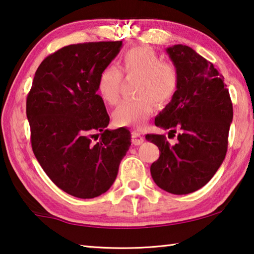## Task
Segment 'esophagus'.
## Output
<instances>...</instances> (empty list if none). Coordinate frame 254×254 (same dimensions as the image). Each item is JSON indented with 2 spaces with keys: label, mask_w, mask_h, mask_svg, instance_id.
I'll return each mask as SVG.
<instances>
[{
  "label": "esophagus",
  "mask_w": 254,
  "mask_h": 254,
  "mask_svg": "<svg viewBox=\"0 0 254 254\" xmlns=\"http://www.w3.org/2000/svg\"><path fill=\"white\" fill-rule=\"evenodd\" d=\"M131 137H132V143L134 145H139L144 141L143 135L140 134L139 132H135V131H133L131 133Z\"/></svg>",
  "instance_id": "34e87169"
}]
</instances>
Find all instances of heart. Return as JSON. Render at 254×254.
I'll return each mask as SVG.
<instances>
[{
  "mask_svg": "<svg viewBox=\"0 0 254 254\" xmlns=\"http://www.w3.org/2000/svg\"><path fill=\"white\" fill-rule=\"evenodd\" d=\"M121 69L127 75H137L136 97L120 103L113 112L114 122L120 127H141L156 109V103L163 106L173 100L178 89L179 78L176 67L161 62L153 49L145 46L128 49L120 59ZM122 72L114 65L101 70L97 92L102 100L114 104L118 101Z\"/></svg>",
  "mask_w": 254,
  "mask_h": 254,
  "instance_id": "obj_1",
  "label": "heart"
}]
</instances>
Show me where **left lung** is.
<instances>
[{
	"label": "left lung",
	"mask_w": 254,
	"mask_h": 254,
	"mask_svg": "<svg viewBox=\"0 0 254 254\" xmlns=\"http://www.w3.org/2000/svg\"><path fill=\"white\" fill-rule=\"evenodd\" d=\"M166 53L177 69L179 84L154 124L171 134L180 133L174 145L165 135H145L160 151L150 173L163 190L186 195L205 186L225 159L233 106L223 76L212 63L184 45L169 47Z\"/></svg>",
	"instance_id": "left-lung-1"
}]
</instances>
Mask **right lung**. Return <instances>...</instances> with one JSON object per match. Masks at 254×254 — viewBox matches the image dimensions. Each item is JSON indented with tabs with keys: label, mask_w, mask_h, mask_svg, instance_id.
<instances>
[{
	"label": "right lung",
	"mask_w": 254,
	"mask_h": 254,
	"mask_svg": "<svg viewBox=\"0 0 254 254\" xmlns=\"http://www.w3.org/2000/svg\"><path fill=\"white\" fill-rule=\"evenodd\" d=\"M121 48L122 41L64 47L40 64L27 97L34 156L56 186L78 198L109 190L131 145L127 127L106 128L97 94L98 75ZM94 130L101 132L96 144L89 139Z\"/></svg>",
	"instance_id": "add662e5"
}]
</instances>
